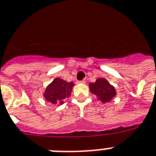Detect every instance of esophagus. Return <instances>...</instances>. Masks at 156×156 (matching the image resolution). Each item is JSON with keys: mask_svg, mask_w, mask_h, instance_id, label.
Listing matches in <instances>:
<instances>
[{"mask_svg": "<svg viewBox=\"0 0 156 156\" xmlns=\"http://www.w3.org/2000/svg\"><path fill=\"white\" fill-rule=\"evenodd\" d=\"M78 83H86V81L85 80H81V81H78L77 82Z\"/></svg>", "mask_w": 156, "mask_h": 156, "instance_id": "34e87169", "label": "esophagus"}]
</instances>
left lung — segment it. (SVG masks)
<instances>
[{"label":"left lung","mask_w":156,"mask_h":156,"mask_svg":"<svg viewBox=\"0 0 156 156\" xmlns=\"http://www.w3.org/2000/svg\"><path fill=\"white\" fill-rule=\"evenodd\" d=\"M88 86L91 93L94 94L101 103L110 102L116 96L115 87L104 78H98L94 83H90Z\"/></svg>","instance_id":"1"}]
</instances>
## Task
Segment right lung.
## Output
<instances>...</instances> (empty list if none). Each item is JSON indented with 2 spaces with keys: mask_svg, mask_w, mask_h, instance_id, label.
I'll return each instance as SVG.
<instances>
[{
  "mask_svg": "<svg viewBox=\"0 0 156 156\" xmlns=\"http://www.w3.org/2000/svg\"><path fill=\"white\" fill-rule=\"evenodd\" d=\"M73 86V82H67L66 80L56 77L46 87L43 96L48 102L55 105H60L64 104L65 99L70 96Z\"/></svg>",
  "mask_w": 156,
  "mask_h": 156,
  "instance_id": "right-lung-1",
  "label": "right lung"
}]
</instances>
